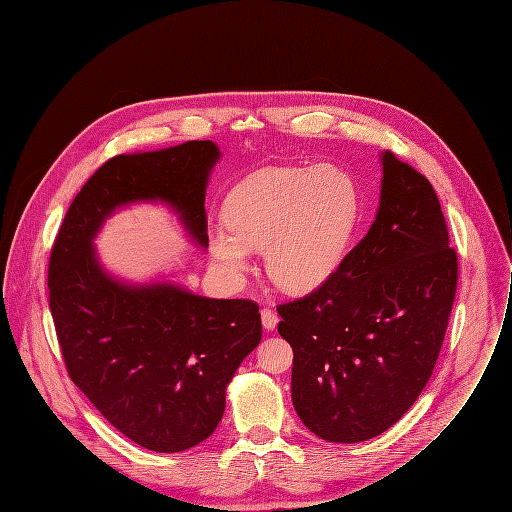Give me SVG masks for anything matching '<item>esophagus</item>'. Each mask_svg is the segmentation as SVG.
<instances>
[{
  "instance_id": "34e87169",
  "label": "esophagus",
  "mask_w": 512,
  "mask_h": 512,
  "mask_svg": "<svg viewBox=\"0 0 512 512\" xmlns=\"http://www.w3.org/2000/svg\"><path fill=\"white\" fill-rule=\"evenodd\" d=\"M276 324H278V314L274 310H270V308H264L262 310V326L270 332V330L276 328Z\"/></svg>"
}]
</instances>
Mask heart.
<instances>
[{"label":"heart","mask_w":512,"mask_h":512,"mask_svg":"<svg viewBox=\"0 0 512 512\" xmlns=\"http://www.w3.org/2000/svg\"><path fill=\"white\" fill-rule=\"evenodd\" d=\"M360 212V188L340 166L262 170L228 194L226 224L208 230V252L218 272L240 284L252 250H264L268 278L290 294H308L338 270Z\"/></svg>","instance_id":"heart-1"}]
</instances>
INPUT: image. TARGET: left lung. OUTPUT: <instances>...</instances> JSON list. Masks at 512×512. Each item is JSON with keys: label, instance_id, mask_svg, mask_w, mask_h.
Masks as SVG:
<instances>
[{"label": "left lung", "instance_id": "left-lung-1", "mask_svg": "<svg viewBox=\"0 0 512 512\" xmlns=\"http://www.w3.org/2000/svg\"><path fill=\"white\" fill-rule=\"evenodd\" d=\"M380 166L368 234L316 292L278 306L294 410L328 442L374 438L416 402L456 292V252L430 182L388 150Z\"/></svg>", "mask_w": 512, "mask_h": 512}]
</instances>
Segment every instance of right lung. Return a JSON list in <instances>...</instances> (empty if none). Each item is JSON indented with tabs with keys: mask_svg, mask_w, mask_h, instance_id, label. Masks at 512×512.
I'll use <instances>...</instances> for the list:
<instances>
[{
	"mask_svg": "<svg viewBox=\"0 0 512 512\" xmlns=\"http://www.w3.org/2000/svg\"><path fill=\"white\" fill-rule=\"evenodd\" d=\"M220 158L210 140L112 158L74 198L50 258L70 378L112 426L154 452L188 450L216 430L226 388L262 338L258 306L200 296L168 276L126 280L106 268L96 238L116 212L162 204L206 250L204 202Z\"/></svg>",
	"mask_w": 512,
	"mask_h": 512,
	"instance_id": "right-lung-1",
	"label": "right lung"
}]
</instances>
